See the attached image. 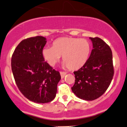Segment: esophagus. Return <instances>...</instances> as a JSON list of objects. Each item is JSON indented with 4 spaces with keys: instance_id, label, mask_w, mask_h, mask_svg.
Here are the masks:
<instances>
[{
    "instance_id": "1",
    "label": "esophagus",
    "mask_w": 127,
    "mask_h": 127,
    "mask_svg": "<svg viewBox=\"0 0 127 127\" xmlns=\"http://www.w3.org/2000/svg\"><path fill=\"white\" fill-rule=\"evenodd\" d=\"M60 75H61V78H64V77H65V75H66V73L65 72H64V71H61L60 72Z\"/></svg>"
}]
</instances>
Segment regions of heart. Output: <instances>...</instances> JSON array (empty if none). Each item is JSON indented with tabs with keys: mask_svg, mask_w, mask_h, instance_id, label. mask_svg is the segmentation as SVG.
I'll return each instance as SVG.
<instances>
[{
	"mask_svg": "<svg viewBox=\"0 0 127 127\" xmlns=\"http://www.w3.org/2000/svg\"><path fill=\"white\" fill-rule=\"evenodd\" d=\"M91 53V45L84 38L61 37L53 41L52 47L42 50V56L51 66H54L62 56L63 66L77 70L86 64Z\"/></svg>",
	"mask_w": 127,
	"mask_h": 127,
	"instance_id": "b5f03b06",
	"label": "heart"
}]
</instances>
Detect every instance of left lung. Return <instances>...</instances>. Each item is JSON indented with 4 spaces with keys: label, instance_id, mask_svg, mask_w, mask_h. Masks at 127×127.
Wrapping results in <instances>:
<instances>
[{
    "label": "left lung",
    "instance_id": "1",
    "mask_svg": "<svg viewBox=\"0 0 127 127\" xmlns=\"http://www.w3.org/2000/svg\"><path fill=\"white\" fill-rule=\"evenodd\" d=\"M93 49L84 66L74 72L75 83L72 91L77 97L92 101L101 96L110 86L114 75L111 50L98 37H90Z\"/></svg>",
    "mask_w": 127,
    "mask_h": 127
}]
</instances>
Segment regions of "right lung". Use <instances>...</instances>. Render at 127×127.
<instances>
[{
  "instance_id": "add662e5",
  "label": "right lung",
  "mask_w": 127,
  "mask_h": 127,
  "mask_svg": "<svg viewBox=\"0 0 127 127\" xmlns=\"http://www.w3.org/2000/svg\"><path fill=\"white\" fill-rule=\"evenodd\" d=\"M46 38L36 36L22 40L12 57V70L19 90L31 101L47 103L53 100L61 76L44 62L42 50Z\"/></svg>"
}]
</instances>
